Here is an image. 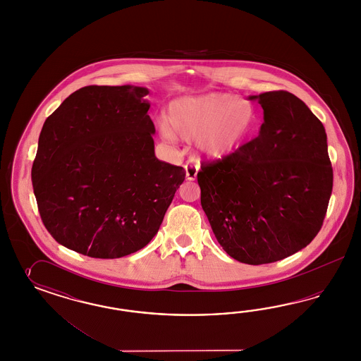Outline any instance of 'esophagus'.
<instances>
[{
    "mask_svg": "<svg viewBox=\"0 0 361 361\" xmlns=\"http://www.w3.org/2000/svg\"><path fill=\"white\" fill-rule=\"evenodd\" d=\"M185 176H186V180H189V181H193V180H196V177H197L196 166H193V165H186Z\"/></svg>",
    "mask_w": 361,
    "mask_h": 361,
    "instance_id": "1",
    "label": "esophagus"
}]
</instances>
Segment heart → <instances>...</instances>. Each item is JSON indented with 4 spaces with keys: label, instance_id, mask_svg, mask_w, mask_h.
I'll list each match as a JSON object with an SVG mask.
<instances>
[{
    "label": "heart",
    "instance_id": "1",
    "mask_svg": "<svg viewBox=\"0 0 361 361\" xmlns=\"http://www.w3.org/2000/svg\"><path fill=\"white\" fill-rule=\"evenodd\" d=\"M255 111L247 99L230 94L183 97L171 102L168 124H161L165 140L176 136L197 140V152L208 161H221L235 152L250 135Z\"/></svg>",
    "mask_w": 361,
    "mask_h": 361
}]
</instances>
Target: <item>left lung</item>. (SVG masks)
<instances>
[{
	"mask_svg": "<svg viewBox=\"0 0 361 361\" xmlns=\"http://www.w3.org/2000/svg\"><path fill=\"white\" fill-rule=\"evenodd\" d=\"M263 109L258 136L197 173L201 207L222 249L235 261L287 258L317 237L332 192L322 121L295 95H250Z\"/></svg>",
	"mask_w": 361,
	"mask_h": 361,
	"instance_id": "8db88e82",
	"label": "left lung"
}]
</instances>
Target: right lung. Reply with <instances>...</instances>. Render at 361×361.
<instances>
[{
	"label": "right lung",
	"instance_id": "right-lung-1",
	"mask_svg": "<svg viewBox=\"0 0 361 361\" xmlns=\"http://www.w3.org/2000/svg\"><path fill=\"white\" fill-rule=\"evenodd\" d=\"M148 94L132 85L79 88L44 121L34 195L46 229L67 249L114 259L157 234L185 171L154 156Z\"/></svg>",
	"mask_w": 361,
	"mask_h": 361
}]
</instances>
